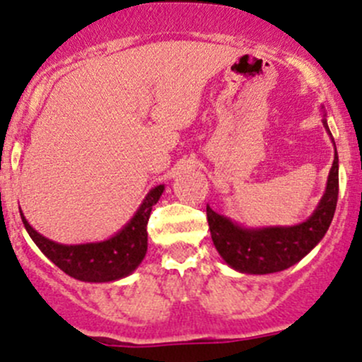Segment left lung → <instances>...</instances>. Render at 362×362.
<instances>
[{
    "label": "left lung",
    "instance_id": "8db88e82",
    "mask_svg": "<svg viewBox=\"0 0 362 362\" xmlns=\"http://www.w3.org/2000/svg\"><path fill=\"white\" fill-rule=\"evenodd\" d=\"M328 129L327 119H323ZM332 135V133H330ZM339 198V157L328 176L327 192L315 214L303 224L294 227H265L243 229L206 206L212 241L227 265L243 274H274L286 270L306 257L322 241L334 218Z\"/></svg>",
    "mask_w": 362,
    "mask_h": 362
}]
</instances>
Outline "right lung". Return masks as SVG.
I'll use <instances>...</instances> for the list:
<instances>
[{
	"instance_id": "1",
	"label": "right lung",
	"mask_w": 362,
	"mask_h": 362,
	"mask_svg": "<svg viewBox=\"0 0 362 362\" xmlns=\"http://www.w3.org/2000/svg\"><path fill=\"white\" fill-rule=\"evenodd\" d=\"M162 192H164L162 185L153 188L141 203L135 217L129 221V224L115 238L103 243L75 246L58 245L32 229L23 215L22 222L32 241L64 274L83 282H111V280L127 277L144 259L147 253L148 217L152 212V205H156Z\"/></svg>"
}]
</instances>
